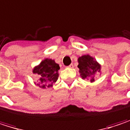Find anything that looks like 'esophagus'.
<instances>
[{"label":"esophagus","instance_id":"1","mask_svg":"<svg viewBox=\"0 0 130 130\" xmlns=\"http://www.w3.org/2000/svg\"><path fill=\"white\" fill-rule=\"evenodd\" d=\"M68 67H69V68H73V67H74V65H73V63H71V64H70V65L68 66Z\"/></svg>","mask_w":130,"mask_h":130}]
</instances>
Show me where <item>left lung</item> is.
<instances>
[{
	"mask_svg": "<svg viewBox=\"0 0 130 130\" xmlns=\"http://www.w3.org/2000/svg\"><path fill=\"white\" fill-rule=\"evenodd\" d=\"M79 73L83 78L90 77V82H93V75L96 73H100V64L93 60V58L90 55H83L78 58Z\"/></svg>",
	"mask_w": 130,
	"mask_h": 130,
	"instance_id": "8db88e82",
	"label": "left lung"
}]
</instances>
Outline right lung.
<instances>
[{"mask_svg": "<svg viewBox=\"0 0 130 130\" xmlns=\"http://www.w3.org/2000/svg\"><path fill=\"white\" fill-rule=\"evenodd\" d=\"M60 67L52 59H45L40 64L36 67L33 72L34 74L39 75L40 82L37 84L40 88H45L52 86L58 78V73Z\"/></svg>", "mask_w": 130, "mask_h": 130, "instance_id": "right-lung-1", "label": "right lung"}]
</instances>
